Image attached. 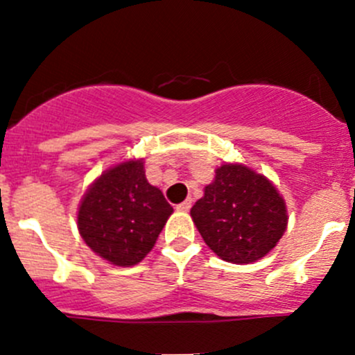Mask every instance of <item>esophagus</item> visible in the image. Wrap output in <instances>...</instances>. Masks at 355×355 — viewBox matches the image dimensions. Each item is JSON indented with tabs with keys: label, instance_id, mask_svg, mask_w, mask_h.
<instances>
[{
	"label": "esophagus",
	"instance_id": "esophagus-1",
	"mask_svg": "<svg viewBox=\"0 0 355 355\" xmlns=\"http://www.w3.org/2000/svg\"><path fill=\"white\" fill-rule=\"evenodd\" d=\"M190 207H192V199H189V200H185V202L178 204V206H177V211H184V212H187V211H190Z\"/></svg>",
	"mask_w": 355,
	"mask_h": 355
}]
</instances>
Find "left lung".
<instances>
[{
    "label": "left lung",
    "mask_w": 355,
    "mask_h": 355,
    "mask_svg": "<svg viewBox=\"0 0 355 355\" xmlns=\"http://www.w3.org/2000/svg\"><path fill=\"white\" fill-rule=\"evenodd\" d=\"M209 248L231 263L267 255L287 226L284 199L262 175L243 165H223L190 209Z\"/></svg>",
    "instance_id": "1"
}]
</instances>
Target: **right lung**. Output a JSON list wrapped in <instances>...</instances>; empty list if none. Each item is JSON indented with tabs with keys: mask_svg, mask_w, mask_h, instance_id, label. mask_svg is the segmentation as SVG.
Masks as SVG:
<instances>
[{
	"mask_svg": "<svg viewBox=\"0 0 355 355\" xmlns=\"http://www.w3.org/2000/svg\"><path fill=\"white\" fill-rule=\"evenodd\" d=\"M173 207L148 184L141 159L124 162L102 175L81 200L78 230L96 255L129 267L148 255Z\"/></svg>",
	"mask_w": 355,
	"mask_h": 355,
	"instance_id": "right-lung-1",
	"label": "right lung"
}]
</instances>
